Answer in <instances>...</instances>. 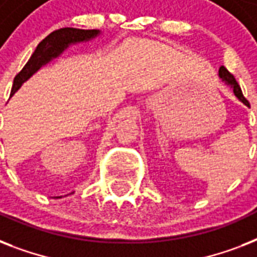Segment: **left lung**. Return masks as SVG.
Wrapping results in <instances>:
<instances>
[{
  "label": "left lung",
  "mask_w": 257,
  "mask_h": 257,
  "mask_svg": "<svg viewBox=\"0 0 257 257\" xmlns=\"http://www.w3.org/2000/svg\"><path fill=\"white\" fill-rule=\"evenodd\" d=\"M219 76H220V78H221V80L225 82V85L231 86L232 90H233V93H235V96L237 97V98H239V100L241 101L243 104H245L247 106H249V102H248L247 98L243 96L241 88H240V85L237 84V81H236V78L233 77V74L229 73V72L227 70V68H224V66H220Z\"/></svg>",
  "instance_id": "8db88e82"
}]
</instances>
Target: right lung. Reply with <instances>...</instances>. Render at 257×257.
<instances>
[{
	"instance_id": "1",
	"label": "right lung",
	"mask_w": 257,
	"mask_h": 257,
	"mask_svg": "<svg viewBox=\"0 0 257 257\" xmlns=\"http://www.w3.org/2000/svg\"><path fill=\"white\" fill-rule=\"evenodd\" d=\"M100 34V30L97 29H76V28H62V29L54 30L46 38H44L38 44L37 49L34 50L29 61L22 68L20 73L14 77L13 88H12V94L17 92L18 88L24 82L33 76L42 65H45L53 58L58 57L64 50L72 44L77 42L89 41L92 38L97 37Z\"/></svg>"
}]
</instances>
